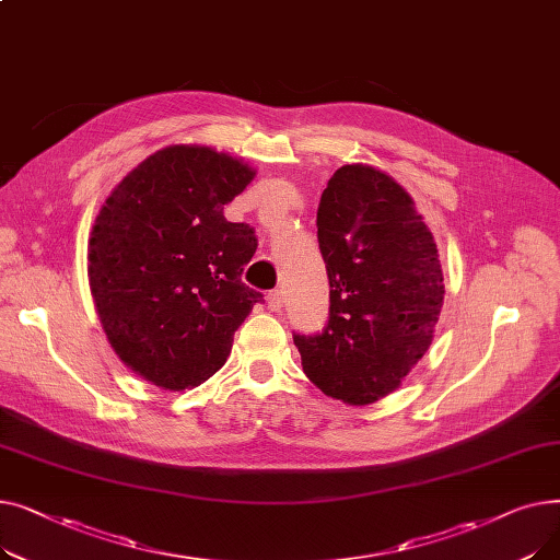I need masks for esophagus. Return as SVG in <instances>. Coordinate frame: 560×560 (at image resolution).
<instances>
[{"instance_id":"1","label":"esophagus","mask_w":560,"mask_h":560,"mask_svg":"<svg viewBox=\"0 0 560 560\" xmlns=\"http://www.w3.org/2000/svg\"><path fill=\"white\" fill-rule=\"evenodd\" d=\"M283 306V292L281 290H270L268 292V308L270 311H281Z\"/></svg>"}]
</instances>
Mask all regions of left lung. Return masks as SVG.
Instances as JSON below:
<instances>
[{
    "instance_id": "left-lung-1",
    "label": "left lung",
    "mask_w": 560,
    "mask_h": 560,
    "mask_svg": "<svg viewBox=\"0 0 560 560\" xmlns=\"http://www.w3.org/2000/svg\"><path fill=\"white\" fill-rule=\"evenodd\" d=\"M317 243L329 319L292 340L322 393L372 404L401 384L433 340L445 298L433 235L399 184L357 163L336 170L322 192Z\"/></svg>"
}]
</instances>
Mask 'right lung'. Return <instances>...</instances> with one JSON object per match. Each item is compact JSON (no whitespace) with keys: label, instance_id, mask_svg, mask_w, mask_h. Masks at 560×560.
I'll return each instance as SVG.
<instances>
[{"label":"right lung","instance_id":"right-lung-1","mask_svg":"<svg viewBox=\"0 0 560 560\" xmlns=\"http://www.w3.org/2000/svg\"><path fill=\"white\" fill-rule=\"evenodd\" d=\"M254 170L211 147L172 144L120 182L95 220L93 298L113 349L165 390L213 376L262 295L243 283L258 238L224 203Z\"/></svg>","mask_w":560,"mask_h":560}]
</instances>
